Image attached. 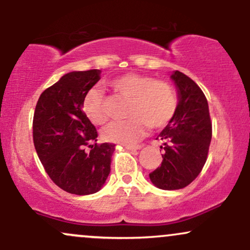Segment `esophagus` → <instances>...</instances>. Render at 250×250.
Returning a JSON list of instances; mask_svg holds the SVG:
<instances>
[{
    "mask_svg": "<svg viewBox=\"0 0 250 250\" xmlns=\"http://www.w3.org/2000/svg\"><path fill=\"white\" fill-rule=\"evenodd\" d=\"M142 148V146H125V149L128 150H140Z\"/></svg>",
    "mask_w": 250,
    "mask_h": 250,
    "instance_id": "1",
    "label": "esophagus"
}]
</instances>
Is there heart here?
Instances as JSON below:
<instances>
[{
	"label": "heart",
	"mask_w": 250,
	"mask_h": 250,
	"mask_svg": "<svg viewBox=\"0 0 250 250\" xmlns=\"http://www.w3.org/2000/svg\"><path fill=\"white\" fill-rule=\"evenodd\" d=\"M109 87L128 100L127 120L111 122L103 129L104 141L130 146L145 136L147 128L160 129L171 121L177 109V93L170 83L141 74L128 73L111 80ZM84 114L94 125L107 121L104 100L99 89H90L82 101Z\"/></svg>",
	"instance_id": "1"
}]
</instances>
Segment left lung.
Returning a JSON list of instances; mask_svg holds the SVG:
<instances>
[{
  "instance_id": "left-lung-1",
  "label": "left lung",
  "mask_w": 250,
  "mask_h": 250,
  "mask_svg": "<svg viewBox=\"0 0 250 250\" xmlns=\"http://www.w3.org/2000/svg\"><path fill=\"white\" fill-rule=\"evenodd\" d=\"M170 77L179 104L171 121L156 137L165 150L161 166L149 174L153 185L165 190L182 189L196 179L207 161L211 141V121L203 91L179 70Z\"/></svg>"
}]
</instances>
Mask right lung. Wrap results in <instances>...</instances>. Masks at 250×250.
<instances>
[{
    "mask_svg": "<svg viewBox=\"0 0 250 250\" xmlns=\"http://www.w3.org/2000/svg\"><path fill=\"white\" fill-rule=\"evenodd\" d=\"M91 69L65 74L37 101L33 139L45 173L64 191L89 195L103 187L115 145H97V131L82 110L85 93L100 80ZM89 151H86V148Z\"/></svg>",
    "mask_w": 250,
    "mask_h": 250,
    "instance_id": "obj_1",
    "label": "right lung"
}]
</instances>
